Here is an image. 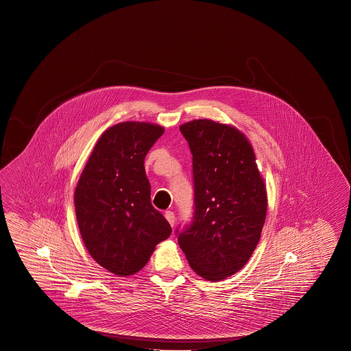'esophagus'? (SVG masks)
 I'll list each match as a JSON object with an SVG mask.
<instances>
[{"instance_id": "34e87169", "label": "esophagus", "mask_w": 351, "mask_h": 351, "mask_svg": "<svg viewBox=\"0 0 351 351\" xmlns=\"http://www.w3.org/2000/svg\"><path fill=\"white\" fill-rule=\"evenodd\" d=\"M165 217L167 219V221L170 223L171 226L173 228V225H175V213H172V211H166L165 213Z\"/></svg>"}]
</instances>
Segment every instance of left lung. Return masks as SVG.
I'll list each match as a JSON object with an SVG mask.
<instances>
[{
    "mask_svg": "<svg viewBox=\"0 0 351 351\" xmlns=\"http://www.w3.org/2000/svg\"><path fill=\"white\" fill-rule=\"evenodd\" d=\"M193 156L194 213L176 229L191 269L217 282L241 270L265 223L267 198L254 149L237 128L195 119L180 126Z\"/></svg>",
    "mask_w": 351,
    "mask_h": 351,
    "instance_id": "8db88e82",
    "label": "left lung"
}]
</instances>
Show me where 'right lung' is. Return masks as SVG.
Wrapping results in <instances>:
<instances>
[{
    "mask_svg": "<svg viewBox=\"0 0 351 351\" xmlns=\"http://www.w3.org/2000/svg\"><path fill=\"white\" fill-rule=\"evenodd\" d=\"M163 128L122 122L96 143L77 184V223L88 254L121 276L141 270L154 247L170 237V223L150 203L144 160Z\"/></svg>",
    "mask_w": 351,
    "mask_h": 351,
    "instance_id": "1",
    "label": "right lung"
}]
</instances>
